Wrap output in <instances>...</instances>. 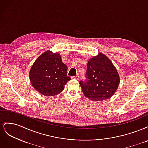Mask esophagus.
I'll return each instance as SVG.
<instances>
[{"label": "esophagus", "mask_w": 148, "mask_h": 148, "mask_svg": "<svg viewBox=\"0 0 148 148\" xmlns=\"http://www.w3.org/2000/svg\"><path fill=\"white\" fill-rule=\"evenodd\" d=\"M72 78H74V79H79V75H77L75 76V77H72Z\"/></svg>", "instance_id": "esophagus-1"}]
</instances>
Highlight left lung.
<instances>
[{
    "label": "left lung",
    "mask_w": 148,
    "mask_h": 148,
    "mask_svg": "<svg viewBox=\"0 0 148 148\" xmlns=\"http://www.w3.org/2000/svg\"><path fill=\"white\" fill-rule=\"evenodd\" d=\"M85 82H79L84 95L94 101H104L114 95L120 83L117 70L103 53H99L88 62Z\"/></svg>",
    "instance_id": "8db88e82"
}]
</instances>
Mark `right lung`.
<instances>
[{
    "label": "right lung",
    "mask_w": 148,
    "mask_h": 148,
    "mask_svg": "<svg viewBox=\"0 0 148 148\" xmlns=\"http://www.w3.org/2000/svg\"><path fill=\"white\" fill-rule=\"evenodd\" d=\"M32 86L44 96L57 95L64 89L71 78L67 76V66L61 56L50 51L44 52L34 62L30 70Z\"/></svg>",
    "instance_id": "right-lung-1"
}]
</instances>
